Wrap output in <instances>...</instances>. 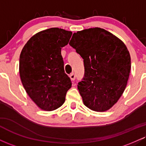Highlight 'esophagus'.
I'll use <instances>...</instances> for the list:
<instances>
[{"label":"esophagus","instance_id":"34e87169","mask_svg":"<svg viewBox=\"0 0 146 146\" xmlns=\"http://www.w3.org/2000/svg\"><path fill=\"white\" fill-rule=\"evenodd\" d=\"M69 77H70V78H71V80L72 81L75 80V73H71V74H70V75H69Z\"/></svg>","mask_w":146,"mask_h":146}]
</instances>
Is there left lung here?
I'll list each match as a JSON object with an SVG mask.
<instances>
[{"label": "left lung", "mask_w": 146, "mask_h": 146, "mask_svg": "<svg viewBox=\"0 0 146 146\" xmlns=\"http://www.w3.org/2000/svg\"><path fill=\"white\" fill-rule=\"evenodd\" d=\"M69 45L84 59V76L78 88L84 105L96 111L110 110L124 92L131 71L124 43L101 28L73 35Z\"/></svg>", "instance_id": "1"}]
</instances>
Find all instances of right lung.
<instances>
[{
    "label": "right lung",
    "instance_id": "obj_1",
    "mask_svg": "<svg viewBox=\"0 0 146 146\" xmlns=\"http://www.w3.org/2000/svg\"><path fill=\"white\" fill-rule=\"evenodd\" d=\"M72 33L51 28L32 36L20 56L23 86L39 108L53 111L62 106L72 83L64 69L61 49L68 44Z\"/></svg>",
    "mask_w": 146,
    "mask_h": 146
}]
</instances>
